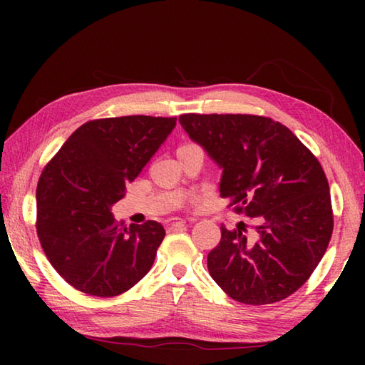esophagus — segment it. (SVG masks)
<instances>
[{
	"label": "esophagus",
	"instance_id": "obj_1",
	"mask_svg": "<svg viewBox=\"0 0 365 365\" xmlns=\"http://www.w3.org/2000/svg\"><path fill=\"white\" fill-rule=\"evenodd\" d=\"M185 224H187V222H185L183 219H180V217H172V219L168 220V224H165V225H168V228H170V230H172V228L183 227Z\"/></svg>",
	"mask_w": 365,
	"mask_h": 365
}]
</instances>
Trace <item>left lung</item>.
Here are the masks:
<instances>
[{"mask_svg": "<svg viewBox=\"0 0 365 365\" xmlns=\"http://www.w3.org/2000/svg\"><path fill=\"white\" fill-rule=\"evenodd\" d=\"M188 137L222 170L220 195L232 197L240 222L222 225L207 255L214 282L243 304H272L304 285L331 238L330 188L322 165L298 137L269 117L183 114Z\"/></svg>", "mask_w": 365, "mask_h": 365, "instance_id": "1", "label": "left lung"}]
</instances>
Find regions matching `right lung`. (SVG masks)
<instances>
[{
	"instance_id": "1",
	"label": "right lung",
	"mask_w": 365,
	"mask_h": 365,
	"mask_svg": "<svg viewBox=\"0 0 365 365\" xmlns=\"http://www.w3.org/2000/svg\"><path fill=\"white\" fill-rule=\"evenodd\" d=\"M175 123L151 115L86 122L43 169L36 233L48 261L78 292L110 298L150 272L164 227L156 220L127 227L110 211Z\"/></svg>"
}]
</instances>
